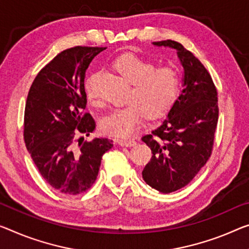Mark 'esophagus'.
Returning <instances> with one entry per match:
<instances>
[{
    "instance_id": "esophagus-1",
    "label": "esophagus",
    "mask_w": 249,
    "mask_h": 249,
    "mask_svg": "<svg viewBox=\"0 0 249 249\" xmlns=\"http://www.w3.org/2000/svg\"><path fill=\"white\" fill-rule=\"evenodd\" d=\"M117 142L119 143L121 147H133V146H136V144H137L135 140H122V139H120V140H117Z\"/></svg>"
}]
</instances>
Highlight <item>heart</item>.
Instances as JSON below:
<instances>
[{"instance_id": "obj_1", "label": "heart", "mask_w": 249, "mask_h": 249, "mask_svg": "<svg viewBox=\"0 0 249 249\" xmlns=\"http://www.w3.org/2000/svg\"><path fill=\"white\" fill-rule=\"evenodd\" d=\"M112 66L125 81L131 85L127 100L129 105L114 109L101 120V128L114 137L132 136L143 120L158 119L170 111L179 97L181 78L173 68H158L151 61L133 53H124L113 61ZM87 97L97 100L89 81L86 82Z\"/></svg>"}]
</instances>
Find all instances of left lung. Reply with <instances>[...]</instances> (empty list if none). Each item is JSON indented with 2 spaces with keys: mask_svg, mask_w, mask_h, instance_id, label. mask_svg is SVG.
Masks as SVG:
<instances>
[{
  "mask_svg": "<svg viewBox=\"0 0 249 249\" xmlns=\"http://www.w3.org/2000/svg\"><path fill=\"white\" fill-rule=\"evenodd\" d=\"M177 51L183 68L180 94L168 116L142 141L152 157L142 171L151 188L169 194L193 180L212 155L218 122L217 90L202 63L176 41L152 42Z\"/></svg>",
  "mask_w": 249,
  "mask_h": 249,
  "instance_id": "1",
  "label": "left lung"
}]
</instances>
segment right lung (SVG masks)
Segmentation results:
<instances>
[{"instance_id": "1", "label": "right lung", "mask_w": 249, "mask_h": 249, "mask_svg": "<svg viewBox=\"0 0 249 249\" xmlns=\"http://www.w3.org/2000/svg\"><path fill=\"white\" fill-rule=\"evenodd\" d=\"M106 48L75 47L59 53L37 73L24 111V142L44 180L66 195L85 193L98 177L102 156L113 147L108 138L75 143L76 133L93 132L87 106L86 71Z\"/></svg>"}]
</instances>
